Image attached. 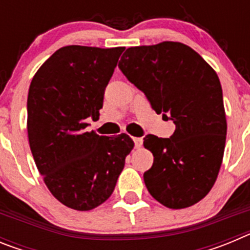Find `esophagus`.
<instances>
[{"label":"esophagus","instance_id":"34e87169","mask_svg":"<svg viewBox=\"0 0 250 250\" xmlns=\"http://www.w3.org/2000/svg\"><path fill=\"white\" fill-rule=\"evenodd\" d=\"M134 143H135L136 147H140L143 145V138H132Z\"/></svg>","mask_w":250,"mask_h":250}]
</instances>
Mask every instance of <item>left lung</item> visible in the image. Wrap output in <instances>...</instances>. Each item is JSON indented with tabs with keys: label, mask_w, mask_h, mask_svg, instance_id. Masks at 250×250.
<instances>
[{
	"label": "left lung",
	"mask_w": 250,
	"mask_h": 250,
	"mask_svg": "<svg viewBox=\"0 0 250 250\" xmlns=\"http://www.w3.org/2000/svg\"><path fill=\"white\" fill-rule=\"evenodd\" d=\"M119 68L156 114L175 124L170 138H144L154 155L144 173L147 190L170 209L196 204L213 188L224 155L227 119L219 77L193 48L173 41L129 47Z\"/></svg>",
	"instance_id": "8db88e82"
}]
</instances>
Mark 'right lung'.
Returning <instances> with one entry per match:
<instances>
[{
	"label": "right lung",
	"instance_id": "right-lung-1",
	"mask_svg": "<svg viewBox=\"0 0 250 250\" xmlns=\"http://www.w3.org/2000/svg\"><path fill=\"white\" fill-rule=\"evenodd\" d=\"M125 47L71 45L48 57L31 81L27 134L31 152L51 194L86 211L110 198L134 147L126 134L86 131L99 119L105 87Z\"/></svg>",
	"mask_w": 250,
	"mask_h": 250
}]
</instances>
